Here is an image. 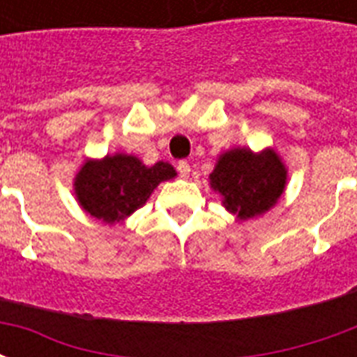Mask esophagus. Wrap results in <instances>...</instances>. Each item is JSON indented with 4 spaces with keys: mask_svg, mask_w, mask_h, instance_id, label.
<instances>
[{
    "mask_svg": "<svg viewBox=\"0 0 357 357\" xmlns=\"http://www.w3.org/2000/svg\"><path fill=\"white\" fill-rule=\"evenodd\" d=\"M178 172L181 178H189V174H191V166H189L187 160H181V162H178Z\"/></svg>",
    "mask_w": 357,
    "mask_h": 357,
    "instance_id": "1",
    "label": "esophagus"
}]
</instances>
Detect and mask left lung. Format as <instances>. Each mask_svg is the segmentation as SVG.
<instances>
[{"instance_id":"left-lung-1","label":"left lung","mask_w":357,"mask_h":357,"mask_svg":"<svg viewBox=\"0 0 357 357\" xmlns=\"http://www.w3.org/2000/svg\"><path fill=\"white\" fill-rule=\"evenodd\" d=\"M289 170L275 149L255 153L248 147H233L218 156L208 176L210 187L220 193L224 208L247 222L266 214L284 193Z\"/></svg>"}]
</instances>
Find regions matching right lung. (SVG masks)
Wrapping results in <instances>:
<instances>
[{
  "label": "right lung",
  "mask_w": 357,
  "mask_h": 357,
  "mask_svg": "<svg viewBox=\"0 0 357 357\" xmlns=\"http://www.w3.org/2000/svg\"><path fill=\"white\" fill-rule=\"evenodd\" d=\"M176 176L172 164L158 160L145 166L141 158L126 153L86 158L74 176V197L86 214L114 225L141 208L162 181Z\"/></svg>",
  "instance_id": "add662e5"
}]
</instances>
